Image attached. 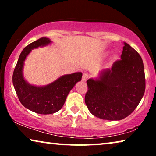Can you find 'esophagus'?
Masks as SVG:
<instances>
[{
  "label": "esophagus",
  "instance_id": "34e87169",
  "mask_svg": "<svg viewBox=\"0 0 156 156\" xmlns=\"http://www.w3.org/2000/svg\"><path fill=\"white\" fill-rule=\"evenodd\" d=\"M89 78V74H87V73H84L82 75V81H84V82H86L87 80V79Z\"/></svg>",
  "mask_w": 156,
  "mask_h": 156
}]
</instances>
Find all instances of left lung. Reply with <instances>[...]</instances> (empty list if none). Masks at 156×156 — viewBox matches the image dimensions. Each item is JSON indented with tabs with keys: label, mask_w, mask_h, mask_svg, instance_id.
Wrapping results in <instances>:
<instances>
[{
	"label": "left lung",
	"mask_w": 156,
	"mask_h": 156,
	"mask_svg": "<svg viewBox=\"0 0 156 156\" xmlns=\"http://www.w3.org/2000/svg\"><path fill=\"white\" fill-rule=\"evenodd\" d=\"M87 84L85 103L91 114L104 120H121L135 110L144 97L146 80L141 57L124 42L121 59Z\"/></svg>",
	"instance_id": "1"
}]
</instances>
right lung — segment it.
<instances>
[{"mask_svg": "<svg viewBox=\"0 0 156 156\" xmlns=\"http://www.w3.org/2000/svg\"><path fill=\"white\" fill-rule=\"evenodd\" d=\"M52 41L41 37L23 49L12 74V84L21 104L27 109L40 114H51L58 112L76 82L82 80V72L66 74L46 86L37 87L29 84L23 76V66L32 50L44 47Z\"/></svg>", "mask_w": 156, "mask_h": 156, "instance_id": "right-lung-1", "label": "right lung"}]
</instances>
